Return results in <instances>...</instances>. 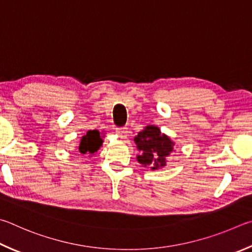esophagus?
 Segmentation results:
<instances>
[{"mask_svg":"<svg viewBox=\"0 0 252 252\" xmlns=\"http://www.w3.org/2000/svg\"><path fill=\"white\" fill-rule=\"evenodd\" d=\"M116 133H117L119 138L125 139L127 137V133H128V130H127L126 127H123V128H117Z\"/></svg>","mask_w":252,"mask_h":252,"instance_id":"esophagus-1","label":"esophagus"}]
</instances>
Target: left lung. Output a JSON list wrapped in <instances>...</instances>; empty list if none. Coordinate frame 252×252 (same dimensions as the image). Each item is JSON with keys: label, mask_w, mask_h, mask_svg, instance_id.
I'll return each mask as SVG.
<instances>
[{"label": "left lung", "mask_w": 252, "mask_h": 252, "mask_svg": "<svg viewBox=\"0 0 252 252\" xmlns=\"http://www.w3.org/2000/svg\"><path fill=\"white\" fill-rule=\"evenodd\" d=\"M134 142L138 151L136 159L143 167H151L152 170L165 167L167 158L175 147V143L169 136L161 133L159 127L155 125H147L135 136Z\"/></svg>", "instance_id": "1"}]
</instances>
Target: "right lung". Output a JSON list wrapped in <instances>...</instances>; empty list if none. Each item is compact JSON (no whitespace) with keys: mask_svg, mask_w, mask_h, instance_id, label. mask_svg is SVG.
Here are the masks:
<instances>
[{"mask_svg":"<svg viewBox=\"0 0 252 252\" xmlns=\"http://www.w3.org/2000/svg\"><path fill=\"white\" fill-rule=\"evenodd\" d=\"M103 137L100 136V133L97 129L88 130L86 135L82 136L81 143L78 146V152L86 155L88 154L90 157L94 156L97 151L103 146Z\"/></svg>","mask_w":252,"mask_h":252,"instance_id":"right-lung-1","label":"right lung"}]
</instances>
